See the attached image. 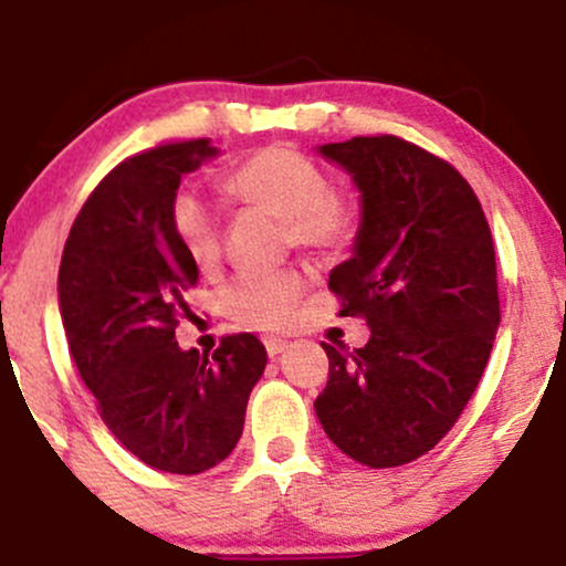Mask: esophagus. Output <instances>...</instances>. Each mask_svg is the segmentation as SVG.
Here are the masks:
<instances>
[{"mask_svg":"<svg viewBox=\"0 0 566 566\" xmlns=\"http://www.w3.org/2000/svg\"><path fill=\"white\" fill-rule=\"evenodd\" d=\"M265 350H269V356L274 359V356L284 354L287 350V340H282V337H265Z\"/></svg>","mask_w":566,"mask_h":566,"instance_id":"1","label":"esophagus"}]
</instances>
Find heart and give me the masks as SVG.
I'll return each mask as SVG.
<instances>
[{
	"label": "heart",
	"instance_id": "1",
	"mask_svg": "<svg viewBox=\"0 0 566 566\" xmlns=\"http://www.w3.org/2000/svg\"><path fill=\"white\" fill-rule=\"evenodd\" d=\"M223 193L239 205L282 218L287 239L308 250H337L356 231V205L329 188L319 165L292 148L269 146L226 172ZM172 233L193 269L207 274L220 261V212L197 191L172 199ZM305 290L297 271L242 274L223 290V308L233 322L255 329L287 327Z\"/></svg>",
	"mask_w": 566,
	"mask_h": 566
}]
</instances>
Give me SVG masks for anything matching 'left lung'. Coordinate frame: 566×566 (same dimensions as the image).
<instances>
[{
    "label": "left lung",
    "instance_id": "obj_1",
    "mask_svg": "<svg viewBox=\"0 0 566 566\" xmlns=\"http://www.w3.org/2000/svg\"><path fill=\"white\" fill-rule=\"evenodd\" d=\"M319 154L361 193L329 290L369 340L350 354L322 343L329 378L314 409L337 450L394 469L433 450L482 380L500 324L495 247L469 180L415 143L375 135Z\"/></svg>",
    "mask_w": 566,
    "mask_h": 566
}]
</instances>
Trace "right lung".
Masks as SVG:
<instances>
[{
  "mask_svg": "<svg viewBox=\"0 0 566 566\" xmlns=\"http://www.w3.org/2000/svg\"><path fill=\"white\" fill-rule=\"evenodd\" d=\"M212 157L201 138L116 165L84 201L57 271L71 356L103 423L146 465L184 476L229 458L269 361L250 333L223 337L212 356L175 340L199 271L172 233V199Z\"/></svg>",
  "mask_w": 566,
  "mask_h": 566,
  "instance_id": "add662e5",
  "label": "right lung"
}]
</instances>
